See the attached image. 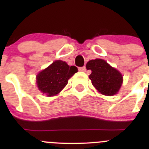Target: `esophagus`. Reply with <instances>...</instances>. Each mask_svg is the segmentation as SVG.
Segmentation results:
<instances>
[{"label":"esophagus","instance_id":"esophagus-1","mask_svg":"<svg viewBox=\"0 0 149 149\" xmlns=\"http://www.w3.org/2000/svg\"><path fill=\"white\" fill-rule=\"evenodd\" d=\"M79 71H82V72H86V68L85 66H84V67H81L79 68Z\"/></svg>","mask_w":149,"mask_h":149}]
</instances>
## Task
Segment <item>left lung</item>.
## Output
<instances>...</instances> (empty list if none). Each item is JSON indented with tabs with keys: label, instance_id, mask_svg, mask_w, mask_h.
<instances>
[{
	"label": "left lung",
	"instance_id": "1",
	"mask_svg": "<svg viewBox=\"0 0 149 149\" xmlns=\"http://www.w3.org/2000/svg\"><path fill=\"white\" fill-rule=\"evenodd\" d=\"M91 84L103 95L113 96L118 94L123 84V76L120 71L112 67L104 60H91L86 63Z\"/></svg>",
	"mask_w": 149,
	"mask_h": 149
}]
</instances>
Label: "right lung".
<instances>
[{
  "label": "right lung",
  "mask_w": 149,
  "mask_h": 149,
  "mask_svg": "<svg viewBox=\"0 0 149 149\" xmlns=\"http://www.w3.org/2000/svg\"><path fill=\"white\" fill-rule=\"evenodd\" d=\"M76 72V66L70 67L64 61H55L37 75V87L47 97L57 95Z\"/></svg>",
  "instance_id": "add662e5"
}]
</instances>
